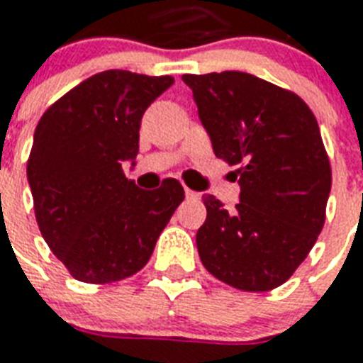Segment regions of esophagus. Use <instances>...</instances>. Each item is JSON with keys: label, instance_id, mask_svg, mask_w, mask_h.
Instances as JSON below:
<instances>
[{"label": "esophagus", "instance_id": "34e87169", "mask_svg": "<svg viewBox=\"0 0 363 363\" xmlns=\"http://www.w3.org/2000/svg\"><path fill=\"white\" fill-rule=\"evenodd\" d=\"M184 194H186L188 199H199V194L194 192V190H190V188H184Z\"/></svg>", "mask_w": 363, "mask_h": 363}]
</instances>
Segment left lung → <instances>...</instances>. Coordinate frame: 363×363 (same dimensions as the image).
<instances>
[{
    "label": "left lung",
    "mask_w": 363,
    "mask_h": 363,
    "mask_svg": "<svg viewBox=\"0 0 363 363\" xmlns=\"http://www.w3.org/2000/svg\"><path fill=\"white\" fill-rule=\"evenodd\" d=\"M216 158L238 165L235 209L205 196L199 258L245 292L286 282L326 220L332 167L318 122L298 94L242 71L182 75Z\"/></svg>",
    "instance_id": "left-lung-1"
}]
</instances>
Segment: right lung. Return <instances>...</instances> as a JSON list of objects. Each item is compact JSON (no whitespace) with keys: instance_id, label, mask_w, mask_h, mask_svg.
Listing matches in <instances>:
<instances>
[{"instance_id":"add662e5","label":"right lung","mask_w":363,"mask_h":363,"mask_svg":"<svg viewBox=\"0 0 363 363\" xmlns=\"http://www.w3.org/2000/svg\"><path fill=\"white\" fill-rule=\"evenodd\" d=\"M175 82L109 69L45 111L28 160L37 226L77 281H122L143 269L184 199L177 179L158 190L128 181L122 164L139 152L145 111Z\"/></svg>"}]
</instances>
